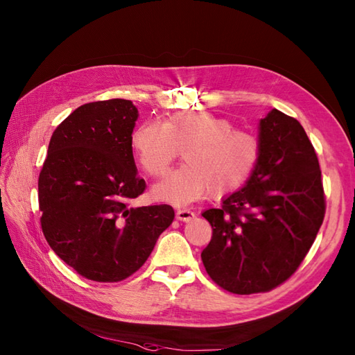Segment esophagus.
I'll return each instance as SVG.
<instances>
[{
	"mask_svg": "<svg viewBox=\"0 0 355 355\" xmlns=\"http://www.w3.org/2000/svg\"><path fill=\"white\" fill-rule=\"evenodd\" d=\"M195 216H197V215H195V212H192V210H189V209H178L177 214H175L177 220L178 221H184V223L192 221Z\"/></svg>",
	"mask_w": 355,
	"mask_h": 355,
	"instance_id": "1",
	"label": "esophagus"
}]
</instances>
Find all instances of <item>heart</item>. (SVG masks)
<instances>
[{
  "mask_svg": "<svg viewBox=\"0 0 355 355\" xmlns=\"http://www.w3.org/2000/svg\"><path fill=\"white\" fill-rule=\"evenodd\" d=\"M131 148L143 172L160 177L183 149L184 164L154 186L153 197L173 206L227 193L243 186L259 162L254 135L235 130L232 120L212 112H175L164 123L143 122Z\"/></svg>",
  "mask_w": 355,
  "mask_h": 355,
  "instance_id": "heart-1",
  "label": "heart"
}]
</instances>
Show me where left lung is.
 I'll return each mask as SVG.
<instances>
[{
    "label": "left lung",
    "instance_id": "1",
    "mask_svg": "<svg viewBox=\"0 0 355 355\" xmlns=\"http://www.w3.org/2000/svg\"><path fill=\"white\" fill-rule=\"evenodd\" d=\"M259 162L243 189L202 216L212 239L201 259L235 294L266 293L290 279L325 218L318 154L296 119L271 110L259 123Z\"/></svg>",
    "mask_w": 355,
    "mask_h": 355
}]
</instances>
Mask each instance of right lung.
I'll list each match as a JSON object with an SVG mask.
<instances>
[{"label": "right lung", "mask_w": 355, "mask_h": 355, "mask_svg": "<svg viewBox=\"0 0 355 355\" xmlns=\"http://www.w3.org/2000/svg\"><path fill=\"white\" fill-rule=\"evenodd\" d=\"M137 117L131 101L82 105L53 132L37 180L45 239L89 281L134 275L175 216L169 205L130 206L146 187L131 148Z\"/></svg>", "instance_id": "1"}]
</instances>
